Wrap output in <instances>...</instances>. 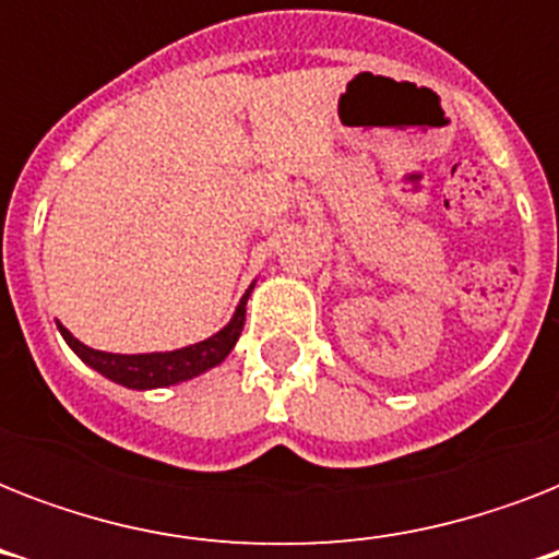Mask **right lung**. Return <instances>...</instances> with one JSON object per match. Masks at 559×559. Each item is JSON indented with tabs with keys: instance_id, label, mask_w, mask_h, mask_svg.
Listing matches in <instances>:
<instances>
[{
	"instance_id": "add662e5",
	"label": "right lung",
	"mask_w": 559,
	"mask_h": 559,
	"mask_svg": "<svg viewBox=\"0 0 559 559\" xmlns=\"http://www.w3.org/2000/svg\"><path fill=\"white\" fill-rule=\"evenodd\" d=\"M246 298H249V293H246L240 307L235 310V319H231L223 331L214 333L211 340L188 345V348L168 350V354H135V357H127V354H107V350L86 348V345L74 340L66 328H60V333H63V340L69 342V348H72L86 366H92L95 371L109 377V380L121 382L127 389H162V385H174V382L191 380L197 373L219 366V362L228 357V350L235 348L237 336L243 331Z\"/></svg>"
}]
</instances>
